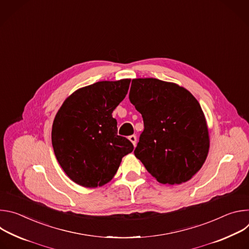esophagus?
Here are the masks:
<instances>
[{"label":"esophagus","instance_id":"34e87169","mask_svg":"<svg viewBox=\"0 0 249 249\" xmlns=\"http://www.w3.org/2000/svg\"><path fill=\"white\" fill-rule=\"evenodd\" d=\"M128 139L130 140V142H131V143H132L134 146H136V143H137V137H136L135 135L130 136Z\"/></svg>","mask_w":249,"mask_h":249}]
</instances>
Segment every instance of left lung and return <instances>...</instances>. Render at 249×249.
Returning <instances> with one entry per match:
<instances>
[{
    "label": "left lung",
    "instance_id": "obj_1",
    "mask_svg": "<svg viewBox=\"0 0 249 249\" xmlns=\"http://www.w3.org/2000/svg\"><path fill=\"white\" fill-rule=\"evenodd\" d=\"M129 98L145 127L134 151L136 158L160 183L190 180L210 148L208 125L198 100L183 87L154 78L132 80Z\"/></svg>",
    "mask_w": 249,
    "mask_h": 249
}]
</instances>
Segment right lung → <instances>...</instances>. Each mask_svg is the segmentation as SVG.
Wrapping results in <instances>:
<instances>
[{
    "label": "right lung",
    "instance_id": "right-lung-1",
    "mask_svg": "<svg viewBox=\"0 0 249 249\" xmlns=\"http://www.w3.org/2000/svg\"><path fill=\"white\" fill-rule=\"evenodd\" d=\"M130 79L102 81L81 88L69 95L52 126L56 159L75 183L96 188L116 174L122 158L134 147L117 135L113 110L125 98Z\"/></svg>",
    "mask_w": 249,
    "mask_h": 249
}]
</instances>
